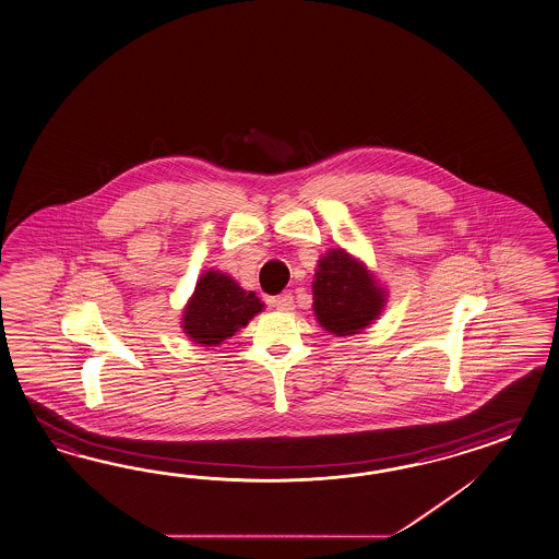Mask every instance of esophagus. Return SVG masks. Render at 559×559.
Segmentation results:
<instances>
[{
  "mask_svg": "<svg viewBox=\"0 0 559 559\" xmlns=\"http://www.w3.org/2000/svg\"><path fill=\"white\" fill-rule=\"evenodd\" d=\"M272 306L282 312H289V310H294V296L289 292H284L277 298H273Z\"/></svg>",
  "mask_w": 559,
  "mask_h": 559,
  "instance_id": "esophagus-1",
  "label": "esophagus"
}]
</instances>
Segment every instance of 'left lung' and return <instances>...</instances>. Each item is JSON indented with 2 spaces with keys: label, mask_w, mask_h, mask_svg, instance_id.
Segmentation results:
<instances>
[{
  "label": "left lung",
  "mask_w": 559,
  "mask_h": 559,
  "mask_svg": "<svg viewBox=\"0 0 559 559\" xmlns=\"http://www.w3.org/2000/svg\"><path fill=\"white\" fill-rule=\"evenodd\" d=\"M314 277L316 318L336 336L367 329L383 308V289L343 249H332L320 259Z\"/></svg>",
  "instance_id": "8db88e82"
}]
</instances>
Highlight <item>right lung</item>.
<instances>
[{
  "instance_id": "1",
  "label": "right lung",
  "mask_w": 559,
  "mask_h": 559,
  "mask_svg": "<svg viewBox=\"0 0 559 559\" xmlns=\"http://www.w3.org/2000/svg\"><path fill=\"white\" fill-rule=\"evenodd\" d=\"M263 304L253 292H245L229 275L206 272L199 280L194 296L185 310V332L204 346H216L227 341L253 316Z\"/></svg>"
}]
</instances>
